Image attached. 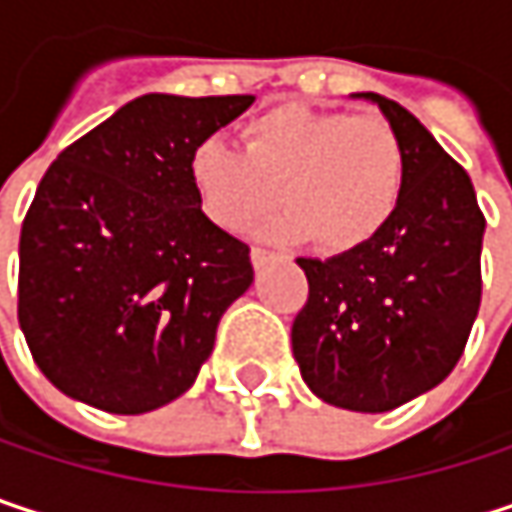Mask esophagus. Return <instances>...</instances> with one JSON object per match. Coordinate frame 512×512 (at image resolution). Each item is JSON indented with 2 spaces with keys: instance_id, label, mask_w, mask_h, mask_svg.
I'll use <instances>...</instances> for the list:
<instances>
[{
  "instance_id": "obj_1",
  "label": "esophagus",
  "mask_w": 512,
  "mask_h": 512,
  "mask_svg": "<svg viewBox=\"0 0 512 512\" xmlns=\"http://www.w3.org/2000/svg\"><path fill=\"white\" fill-rule=\"evenodd\" d=\"M272 260H275V255H272V252H266V249H252V266H255V269L269 266Z\"/></svg>"
}]
</instances>
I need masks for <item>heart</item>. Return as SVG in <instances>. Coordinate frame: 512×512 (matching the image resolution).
Masks as SVG:
<instances>
[{
	"label": "heart",
	"instance_id": "obj_1",
	"mask_svg": "<svg viewBox=\"0 0 512 512\" xmlns=\"http://www.w3.org/2000/svg\"><path fill=\"white\" fill-rule=\"evenodd\" d=\"M186 171L201 213L222 231H249L284 192L290 207L260 237H317L329 252H353L394 219L406 154L391 124L376 115L284 103L243 127V148L222 136L198 139Z\"/></svg>",
	"mask_w": 512,
	"mask_h": 512
}]
</instances>
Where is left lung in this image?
I'll return each instance as SVG.
<instances>
[{
  "label": "left lung",
  "mask_w": 512,
  "mask_h": 512,
  "mask_svg": "<svg viewBox=\"0 0 512 512\" xmlns=\"http://www.w3.org/2000/svg\"><path fill=\"white\" fill-rule=\"evenodd\" d=\"M397 133L406 186L394 219L361 249L299 257L308 302L293 358L329 406L388 412L436 388L460 361L480 308L486 219L471 177L400 103L361 91Z\"/></svg>",
  "instance_id": "1"
}]
</instances>
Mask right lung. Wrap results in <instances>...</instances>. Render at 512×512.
<instances>
[{"instance_id":"add662e5","label":"right lung","mask_w":512,"mask_h":512,"mask_svg":"<svg viewBox=\"0 0 512 512\" xmlns=\"http://www.w3.org/2000/svg\"><path fill=\"white\" fill-rule=\"evenodd\" d=\"M255 94H145L52 162L20 231V329L52 385L142 415L186 394L255 269L189 186V151Z\"/></svg>"}]
</instances>
